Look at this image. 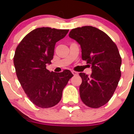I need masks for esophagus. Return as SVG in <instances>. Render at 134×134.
I'll return each mask as SVG.
<instances>
[{"mask_svg":"<svg viewBox=\"0 0 134 134\" xmlns=\"http://www.w3.org/2000/svg\"><path fill=\"white\" fill-rule=\"evenodd\" d=\"M72 73L73 74L74 76H77L78 74H79V73H78L77 72H76V71H74V70H72Z\"/></svg>","mask_w":134,"mask_h":134,"instance_id":"esophagus-1","label":"esophagus"}]
</instances>
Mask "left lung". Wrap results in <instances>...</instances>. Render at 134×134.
I'll use <instances>...</instances> for the list:
<instances>
[{"instance_id": "obj_1", "label": "left lung", "mask_w": 134, "mask_h": 134, "mask_svg": "<svg viewBox=\"0 0 134 134\" xmlns=\"http://www.w3.org/2000/svg\"><path fill=\"white\" fill-rule=\"evenodd\" d=\"M69 36L81 45L82 59L92 69L90 76L79 74L81 100L89 107H102L111 99L121 77L118 48L107 34L91 26L73 29Z\"/></svg>"}]
</instances>
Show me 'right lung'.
<instances>
[{
  "instance_id": "add662e5",
  "label": "right lung",
  "mask_w": 134,
  "mask_h": 134,
  "mask_svg": "<svg viewBox=\"0 0 134 134\" xmlns=\"http://www.w3.org/2000/svg\"><path fill=\"white\" fill-rule=\"evenodd\" d=\"M68 32L38 27L27 34L16 48L14 64L17 77L29 99L38 107L48 108L58 103L63 90L73 76L69 70L57 73L46 69L53 58L56 43Z\"/></svg>"
}]
</instances>
